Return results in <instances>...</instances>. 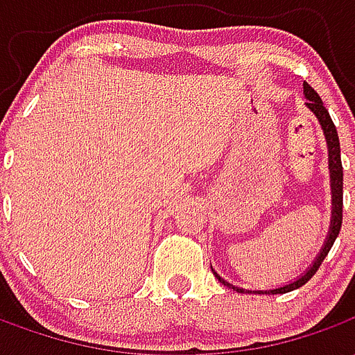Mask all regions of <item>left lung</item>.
<instances>
[{
	"instance_id": "8db88e82",
	"label": "left lung",
	"mask_w": 355,
	"mask_h": 355,
	"mask_svg": "<svg viewBox=\"0 0 355 355\" xmlns=\"http://www.w3.org/2000/svg\"><path fill=\"white\" fill-rule=\"evenodd\" d=\"M304 98L306 106L312 112L313 116L318 117V121L321 125V131L325 135V142H327V154H329V175H331V224H329V232L325 236V241L321 245L320 253L315 254V259L312 261V264L306 268L304 274H300L297 279L285 283V285H279V287H274V289H243V287H238L234 283H228L224 277L216 274V279L220 283H224L226 287L238 291V293H259V295H282V293H289V291H295L298 287H302L310 277H312L318 268L323 262V259L327 257V253L331 251V247L335 243L336 236L340 232V226H343V162H340V142H338V132H336V127L333 123V119L329 116L327 108L323 106L320 94L315 93L308 83H304Z\"/></svg>"
}]
</instances>
